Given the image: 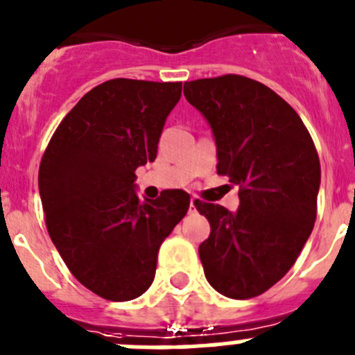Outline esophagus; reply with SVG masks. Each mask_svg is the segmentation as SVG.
<instances>
[{"mask_svg": "<svg viewBox=\"0 0 355 355\" xmlns=\"http://www.w3.org/2000/svg\"><path fill=\"white\" fill-rule=\"evenodd\" d=\"M196 205H198L196 198H191V203H189V208H191V211H196Z\"/></svg>", "mask_w": 355, "mask_h": 355, "instance_id": "esophagus-1", "label": "esophagus"}]
</instances>
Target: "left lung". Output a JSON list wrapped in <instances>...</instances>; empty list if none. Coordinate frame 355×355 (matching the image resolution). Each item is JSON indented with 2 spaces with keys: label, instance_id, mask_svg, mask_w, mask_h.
Masks as SVG:
<instances>
[{
  "label": "left lung",
  "instance_id": "1",
  "mask_svg": "<svg viewBox=\"0 0 355 355\" xmlns=\"http://www.w3.org/2000/svg\"><path fill=\"white\" fill-rule=\"evenodd\" d=\"M217 144V173L240 185L234 214L198 200L210 236L200 245L205 277L231 300L266 293L293 268L317 218L320 161L289 103L241 75L185 82Z\"/></svg>",
  "mask_w": 355,
  "mask_h": 355
}]
</instances>
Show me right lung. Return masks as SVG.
<instances>
[{
    "label": "right lung",
    "instance_id": "add662e5",
    "mask_svg": "<svg viewBox=\"0 0 355 355\" xmlns=\"http://www.w3.org/2000/svg\"><path fill=\"white\" fill-rule=\"evenodd\" d=\"M182 82L114 78L69 110L38 171L45 224L78 282L108 301L150 287L159 247L189 210L182 189L141 201L135 171L152 162Z\"/></svg>",
    "mask_w": 355,
    "mask_h": 355
}]
</instances>
